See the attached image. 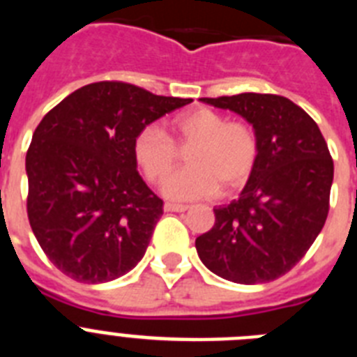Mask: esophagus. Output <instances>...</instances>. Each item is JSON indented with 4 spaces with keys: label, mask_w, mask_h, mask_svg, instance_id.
<instances>
[{
    "label": "esophagus",
    "mask_w": 357,
    "mask_h": 357,
    "mask_svg": "<svg viewBox=\"0 0 357 357\" xmlns=\"http://www.w3.org/2000/svg\"><path fill=\"white\" fill-rule=\"evenodd\" d=\"M189 209V206L184 204H164V211H169V213H185Z\"/></svg>",
    "instance_id": "esophagus-1"
}]
</instances>
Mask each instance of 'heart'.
<instances>
[{
	"label": "heart",
	"mask_w": 357,
	"mask_h": 357,
	"mask_svg": "<svg viewBox=\"0 0 357 357\" xmlns=\"http://www.w3.org/2000/svg\"><path fill=\"white\" fill-rule=\"evenodd\" d=\"M173 139L185 149L190 168L169 177L178 160L174 143L151 123L141 128L132 143V155L150 182H162L164 197L185 202L213 197L222 188L232 193L248 181L259 155V143L248 123L227 121L213 109H193L172 121Z\"/></svg>",
	"instance_id": "1"
}]
</instances>
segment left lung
Here are the masks:
<instances>
[{
  "mask_svg": "<svg viewBox=\"0 0 357 357\" xmlns=\"http://www.w3.org/2000/svg\"><path fill=\"white\" fill-rule=\"evenodd\" d=\"M232 110L257 135L259 155L247 184L195 241L211 272L238 284L279 279L304 257L329 213L334 164L313 118L277 94L202 98Z\"/></svg>",
  "mask_w": 357,
  "mask_h": 357,
  "instance_id": "left-lung-1",
  "label": "left lung"
}]
</instances>
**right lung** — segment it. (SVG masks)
Listing matches in <instances>:
<instances>
[{"label": "right lung", "mask_w": 357, "mask_h": 357, "mask_svg": "<svg viewBox=\"0 0 357 357\" xmlns=\"http://www.w3.org/2000/svg\"><path fill=\"white\" fill-rule=\"evenodd\" d=\"M191 102L96 82L44 116L26 153V209L40 248L62 273L102 284L143 259L162 200L141 178L132 143L141 128Z\"/></svg>", "instance_id": "add662e5"}]
</instances>
